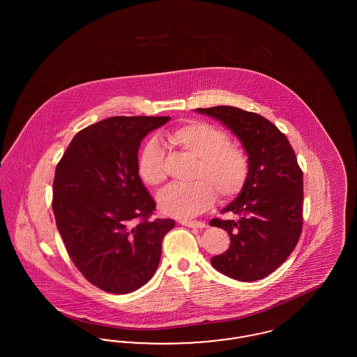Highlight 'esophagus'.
<instances>
[{"mask_svg": "<svg viewBox=\"0 0 357 357\" xmlns=\"http://www.w3.org/2000/svg\"><path fill=\"white\" fill-rule=\"evenodd\" d=\"M181 225L187 226V227H192V229H204V227H206V223L201 221H181Z\"/></svg>", "mask_w": 357, "mask_h": 357, "instance_id": "1", "label": "esophagus"}]
</instances>
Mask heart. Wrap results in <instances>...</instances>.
<instances>
[{"instance_id": "b5f03b06", "label": "heart", "mask_w": 357, "mask_h": 357, "mask_svg": "<svg viewBox=\"0 0 357 357\" xmlns=\"http://www.w3.org/2000/svg\"><path fill=\"white\" fill-rule=\"evenodd\" d=\"M171 144L199 159L194 183L170 186L159 197L160 210L174 218H192L207 210L215 199L236 197L249 175V158L243 149L230 143L229 136L213 124L190 121L169 132ZM166 153L158 139H150L137 159V172L150 186L166 179Z\"/></svg>"}]
</instances>
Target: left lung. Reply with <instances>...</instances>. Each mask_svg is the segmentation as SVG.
<instances>
[{"label":"left lung","mask_w":357,"mask_h":357,"mask_svg":"<svg viewBox=\"0 0 357 357\" xmlns=\"http://www.w3.org/2000/svg\"><path fill=\"white\" fill-rule=\"evenodd\" d=\"M237 136L249 158V175L237 198L211 220L229 233L230 246L211 265L238 281H257L274 272L296 248L303 227V171L290 143L264 116L231 105L197 108Z\"/></svg>","instance_id":"obj_1"}]
</instances>
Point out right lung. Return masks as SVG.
Wrapping results in <instances>:
<instances>
[{"label": "right lung", "mask_w": 357, "mask_h": 357, "mask_svg": "<svg viewBox=\"0 0 357 357\" xmlns=\"http://www.w3.org/2000/svg\"><path fill=\"white\" fill-rule=\"evenodd\" d=\"M169 116H114L77 132L59 162L52 208L76 268L126 294L153 277L172 220H149L155 201L137 172L142 140Z\"/></svg>", "instance_id": "obj_1"}]
</instances>
